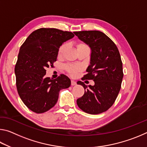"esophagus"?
Masks as SVG:
<instances>
[{
	"instance_id": "esophagus-1",
	"label": "esophagus",
	"mask_w": 147,
	"mask_h": 147,
	"mask_svg": "<svg viewBox=\"0 0 147 147\" xmlns=\"http://www.w3.org/2000/svg\"><path fill=\"white\" fill-rule=\"evenodd\" d=\"M76 85V82L74 80H71V86H75Z\"/></svg>"
}]
</instances>
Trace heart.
Instances as JSON below:
<instances>
[{"mask_svg":"<svg viewBox=\"0 0 147 147\" xmlns=\"http://www.w3.org/2000/svg\"><path fill=\"white\" fill-rule=\"evenodd\" d=\"M67 47V44L64 43L61 45L60 47L59 48L58 50V56H61L62 54H63L65 50ZM82 47H88L86 44L84 43H79L76 45V48L77 49L82 48ZM65 69L67 71V73L70 74L72 76H76L78 74V72L81 70V67L79 65H74L68 64L65 66Z\"/></svg>","mask_w":147,"mask_h":147,"instance_id":"obj_1","label":"heart"}]
</instances>
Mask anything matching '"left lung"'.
<instances>
[{
    "instance_id": "left-lung-1",
    "label": "left lung",
    "mask_w": 147,
    "mask_h": 147,
    "mask_svg": "<svg viewBox=\"0 0 147 147\" xmlns=\"http://www.w3.org/2000/svg\"><path fill=\"white\" fill-rule=\"evenodd\" d=\"M74 34L91 48L90 65L84 80H93L94 86L88 88L82 81L77 84L85 89L77 99V105L84 112L99 114L115 102L123 78V63L115 44L103 32L97 30L74 32Z\"/></svg>"
}]
</instances>
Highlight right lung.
Returning a JSON list of instances; mask_svg holds the SVG:
<instances>
[{
	"mask_svg": "<svg viewBox=\"0 0 147 147\" xmlns=\"http://www.w3.org/2000/svg\"><path fill=\"white\" fill-rule=\"evenodd\" d=\"M74 36L71 32L42 28L34 31L22 45L15 67L20 98L37 113L46 112L58 99L59 92L71 86V80L61 74L56 79L46 77V69L53 67L58 50Z\"/></svg>",
	"mask_w": 147,
	"mask_h": 147,
	"instance_id": "obj_1",
	"label": "right lung"
}]
</instances>
